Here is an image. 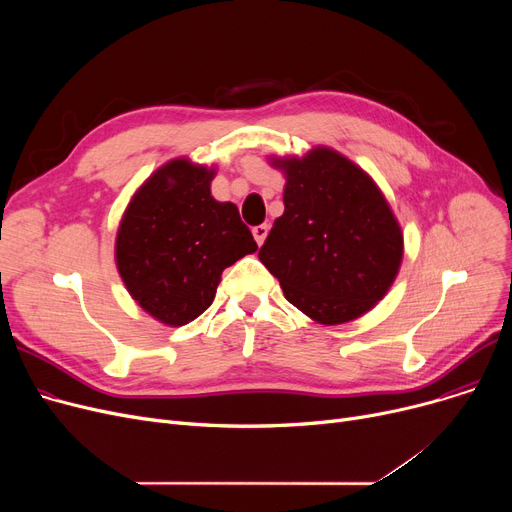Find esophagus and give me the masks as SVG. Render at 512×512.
I'll return each mask as SVG.
<instances>
[{
    "instance_id": "obj_1",
    "label": "esophagus",
    "mask_w": 512,
    "mask_h": 512,
    "mask_svg": "<svg viewBox=\"0 0 512 512\" xmlns=\"http://www.w3.org/2000/svg\"><path fill=\"white\" fill-rule=\"evenodd\" d=\"M267 232H270V226H267V224H259V226H255V228H253V236H255V240H257V245H259V247L263 245V240H265Z\"/></svg>"
}]
</instances>
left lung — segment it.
<instances>
[{
	"label": "left lung",
	"mask_w": 512,
	"mask_h": 512,
	"mask_svg": "<svg viewBox=\"0 0 512 512\" xmlns=\"http://www.w3.org/2000/svg\"><path fill=\"white\" fill-rule=\"evenodd\" d=\"M286 176L284 213L259 249L284 297L336 326L384 299L402 261V232L382 191L351 159L315 147L274 157Z\"/></svg>",
	"instance_id": "8db88e82"
}]
</instances>
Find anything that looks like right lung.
Returning <instances> with one entry per match:
<instances>
[{
  "label": "right lung",
  "mask_w": 512,
  "mask_h": 512,
  "mask_svg": "<svg viewBox=\"0 0 512 512\" xmlns=\"http://www.w3.org/2000/svg\"><path fill=\"white\" fill-rule=\"evenodd\" d=\"M213 176L186 157L168 161L134 193L118 228L116 265L126 290L172 328L197 319L226 267L257 251L238 207L211 197Z\"/></svg>",
  "instance_id": "add662e5"
}]
</instances>
